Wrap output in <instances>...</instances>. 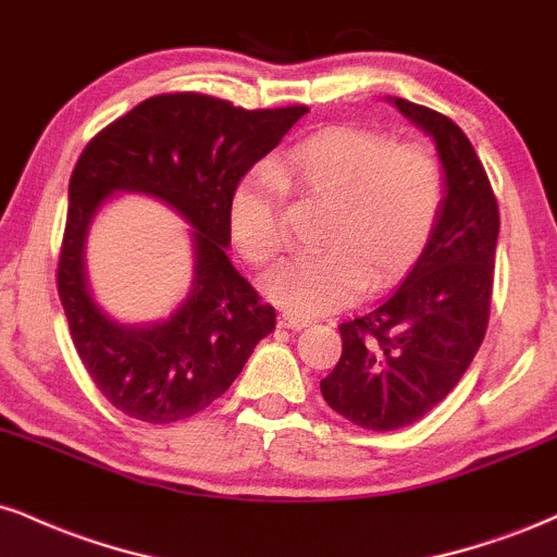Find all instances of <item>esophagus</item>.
<instances>
[{
    "mask_svg": "<svg viewBox=\"0 0 557 557\" xmlns=\"http://www.w3.org/2000/svg\"><path fill=\"white\" fill-rule=\"evenodd\" d=\"M277 324L283 330H304V327H309L311 319L309 317H298V314H283L277 319Z\"/></svg>",
    "mask_w": 557,
    "mask_h": 557,
    "instance_id": "esophagus-1",
    "label": "esophagus"
}]
</instances>
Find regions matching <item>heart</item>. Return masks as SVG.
I'll list each match as a JSON object with an SVG mask.
<instances>
[{
	"mask_svg": "<svg viewBox=\"0 0 557 557\" xmlns=\"http://www.w3.org/2000/svg\"><path fill=\"white\" fill-rule=\"evenodd\" d=\"M283 188L332 203L319 233L327 248L298 253L264 280L267 298L309 317L350 304L363 285L393 283L421 257L443 212L445 177L424 146L356 127L300 140L230 194V240L257 267L272 264L287 243Z\"/></svg>",
	"mask_w": 557,
	"mask_h": 557,
	"instance_id": "b5f03b06",
	"label": "heart"
}]
</instances>
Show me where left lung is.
<instances>
[{
	"label": "left lung",
	"mask_w": 557,
	"mask_h": 557,
	"mask_svg": "<svg viewBox=\"0 0 557 557\" xmlns=\"http://www.w3.org/2000/svg\"><path fill=\"white\" fill-rule=\"evenodd\" d=\"M434 140L445 177L443 212L406 280L341 324L343 356L319 382L332 411L372 432L430 413L458 385L490 319L500 214L482 162L445 114L387 96Z\"/></svg>",
	"instance_id": "8db88e82"
}]
</instances>
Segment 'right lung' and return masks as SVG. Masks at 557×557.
Here are the masks:
<instances>
[{"label":"right lung","mask_w":557,"mask_h":557,"mask_svg":"<svg viewBox=\"0 0 557 557\" xmlns=\"http://www.w3.org/2000/svg\"><path fill=\"white\" fill-rule=\"evenodd\" d=\"M309 107L243 110L203 94L140 101L83 149L70 177L62 306L83 367L117 411L146 424L194 417L243 372L274 309L227 257L235 183ZM144 193L189 222L191 285L170 318L127 325L106 314L87 280V233L110 197Z\"/></svg>","instance_id":"obj_1"}]
</instances>
